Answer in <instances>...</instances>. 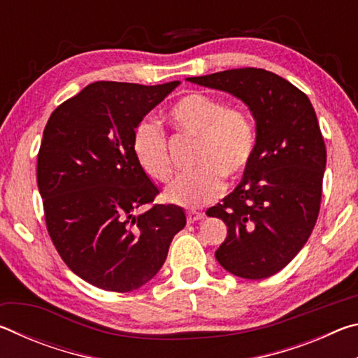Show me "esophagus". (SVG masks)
<instances>
[{
  "instance_id": "obj_1",
  "label": "esophagus",
  "mask_w": 358,
  "mask_h": 358,
  "mask_svg": "<svg viewBox=\"0 0 358 358\" xmlns=\"http://www.w3.org/2000/svg\"><path fill=\"white\" fill-rule=\"evenodd\" d=\"M186 217H187V222H196V221H201L203 215L199 213V211H187Z\"/></svg>"
}]
</instances>
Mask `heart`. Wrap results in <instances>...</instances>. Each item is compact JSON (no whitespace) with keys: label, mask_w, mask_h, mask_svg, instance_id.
Returning a JSON list of instances; mask_svg holds the SVG:
<instances>
[{"label":"heart","mask_w":358,"mask_h":358,"mask_svg":"<svg viewBox=\"0 0 358 358\" xmlns=\"http://www.w3.org/2000/svg\"><path fill=\"white\" fill-rule=\"evenodd\" d=\"M169 123L181 134L197 138L192 166L167 187V202L185 208L203 207L220 196L224 180H238L246 172L256 148V131L250 115L240 107H226L221 99L191 93L178 99L167 113ZM132 150L142 171L151 180L166 183L173 169L166 137L151 121L137 124Z\"/></svg>","instance_id":"b5f03b06"}]
</instances>
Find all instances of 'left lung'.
I'll list each match as a JSON object with an SVG mask.
<instances>
[{
  "mask_svg": "<svg viewBox=\"0 0 358 358\" xmlns=\"http://www.w3.org/2000/svg\"><path fill=\"white\" fill-rule=\"evenodd\" d=\"M245 102L256 120V148L235 189L207 215L227 226L215 252L224 270L262 280L282 270L317 221L327 151L311 101L273 72L229 69L189 77Z\"/></svg>",
  "mask_w": 358,
  "mask_h": 358,
  "instance_id": "left-lung-1",
  "label": "left lung"
}]
</instances>
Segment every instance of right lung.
Instances as JSON below:
<instances>
[{
    "mask_svg": "<svg viewBox=\"0 0 358 358\" xmlns=\"http://www.w3.org/2000/svg\"><path fill=\"white\" fill-rule=\"evenodd\" d=\"M178 85L94 82L45 124L38 186L48 235L64 264L99 289L131 292L153 280L186 224L177 205L137 213L159 191L132 150L137 124Z\"/></svg>",
    "mask_w": 358,
    "mask_h": 358,
    "instance_id": "obj_1",
    "label": "right lung"
}]
</instances>
